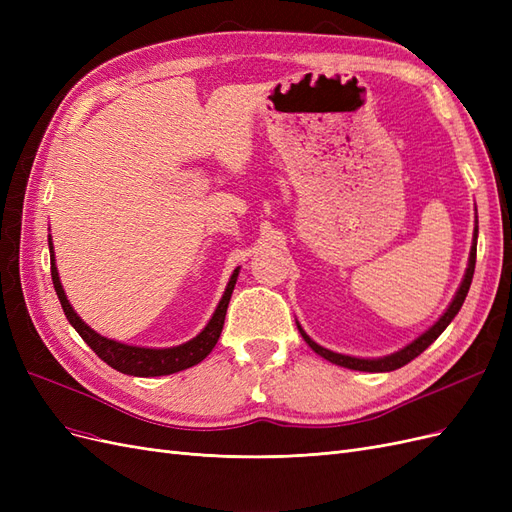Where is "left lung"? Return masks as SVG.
Returning a JSON list of instances; mask_svg holds the SVG:
<instances>
[{
	"mask_svg": "<svg viewBox=\"0 0 512 512\" xmlns=\"http://www.w3.org/2000/svg\"><path fill=\"white\" fill-rule=\"evenodd\" d=\"M478 224V222H476ZM476 239H478V226H474V237H472V247H470V258H468V269L466 273H463V280L455 292L453 301L448 303V307L444 309V314L431 324V327L427 331H423L421 335H418L416 339H412V342L408 346H404L397 352H391L386 356H378V359H363V356H350V354H339V352H333L329 348H324L320 344H316L312 337H309L301 324L297 322V329L301 333V337L305 339V344L312 348L316 354H320L322 359H327L339 367H348V369H354V371H393V369H399L408 365L412 359H416L418 354H421L423 350H427L436 339L442 335V331L451 324V320L459 314V309L463 305V301H466L468 297V290H470V284H472V277H474V265H476Z\"/></svg>",
	"mask_w": 512,
	"mask_h": 512,
	"instance_id": "left-lung-1",
	"label": "left lung"
}]
</instances>
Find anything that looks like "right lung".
I'll return each mask as SVG.
<instances>
[{"label": "right lung", "mask_w": 512, "mask_h": 512, "mask_svg": "<svg viewBox=\"0 0 512 512\" xmlns=\"http://www.w3.org/2000/svg\"><path fill=\"white\" fill-rule=\"evenodd\" d=\"M49 250H51L53 286H55L57 299L61 303V309H64L68 322L76 329V333L85 339V344L94 350L106 365H111L113 369L121 371V374L138 376V378L177 374V371L198 365L215 348V344H218L220 333L224 329L226 309H228V303L232 297V290H235L241 267L232 271L218 307H215V312L209 318V322L205 324V329L200 331L196 337H192L190 342L173 346V348H145V346H130L123 342H115V339H108V337L100 335L98 331L91 329L89 324H85V320L74 312V307L70 305V301L66 297V290H64V286H61L59 271L55 265V250H53L51 235H49Z\"/></svg>", "instance_id": "add662e5"}]
</instances>
